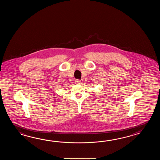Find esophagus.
I'll return each mask as SVG.
<instances>
[{"label": "esophagus", "mask_w": 160, "mask_h": 160, "mask_svg": "<svg viewBox=\"0 0 160 160\" xmlns=\"http://www.w3.org/2000/svg\"><path fill=\"white\" fill-rule=\"evenodd\" d=\"M75 83L77 84V85H80L81 83V80H79V79H76L75 80Z\"/></svg>", "instance_id": "esophagus-1"}]
</instances>
